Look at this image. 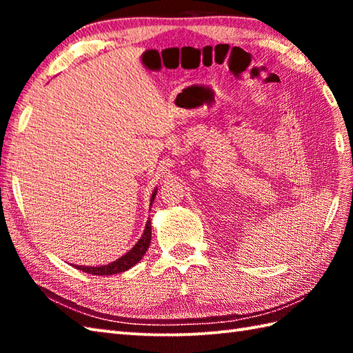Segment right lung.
Returning a JSON list of instances; mask_svg holds the SVG:
<instances>
[{
  "label": "right lung",
  "mask_w": 353,
  "mask_h": 353,
  "mask_svg": "<svg viewBox=\"0 0 353 353\" xmlns=\"http://www.w3.org/2000/svg\"><path fill=\"white\" fill-rule=\"evenodd\" d=\"M156 192H157V188L153 191L152 199H150V206L153 205ZM150 241H152V221H150V219H148L147 224H145V229H144V234H142V236L138 239V243L134 244L125 254H123L121 258L114 261V262H110V264H108V265H100V267L76 265V268L81 270V272H85V273L99 274V276L117 274V273L125 272V270H129L133 265H137L138 262L142 259V256H144L147 249L150 247Z\"/></svg>",
  "instance_id": "add662e5"
}]
</instances>
